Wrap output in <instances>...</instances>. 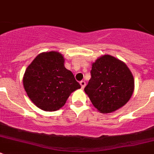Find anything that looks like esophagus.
<instances>
[{"instance_id": "1", "label": "esophagus", "mask_w": 154, "mask_h": 154, "mask_svg": "<svg viewBox=\"0 0 154 154\" xmlns=\"http://www.w3.org/2000/svg\"><path fill=\"white\" fill-rule=\"evenodd\" d=\"M80 86H81L82 89H84V87L86 86V82H85L84 80H82V81L80 82Z\"/></svg>"}]
</instances>
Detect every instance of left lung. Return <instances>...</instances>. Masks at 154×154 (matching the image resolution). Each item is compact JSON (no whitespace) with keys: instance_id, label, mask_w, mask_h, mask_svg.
<instances>
[{"instance_id":"obj_1","label":"left lung","mask_w":154,"mask_h":154,"mask_svg":"<svg viewBox=\"0 0 154 154\" xmlns=\"http://www.w3.org/2000/svg\"><path fill=\"white\" fill-rule=\"evenodd\" d=\"M135 80L127 65L110 55H103L92 64L91 79L84 91L94 107L110 113L123 107L132 97Z\"/></svg>"}]
</instances>
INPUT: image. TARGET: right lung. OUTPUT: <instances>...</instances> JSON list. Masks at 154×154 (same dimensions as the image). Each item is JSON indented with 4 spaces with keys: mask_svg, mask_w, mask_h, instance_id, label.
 <instances>
[{
    "mask_svg": "<svg viewBox=\"0 0 154 154\" xmlns=\"http://www.w3.org/2000/svg\"><path fill=\"white\" fill-rule=\"evenodd\" d=\"M64 63L65 59L59 52H44L37 55L25 70L24 89L31 101L41 110H59L70 95L80 88Z\"/></svg>",
    "mask_w": 154,
    "mask_h": 154,
    "instance_id": "add662e5",
    "label": "right lung"
}]
</instances>
